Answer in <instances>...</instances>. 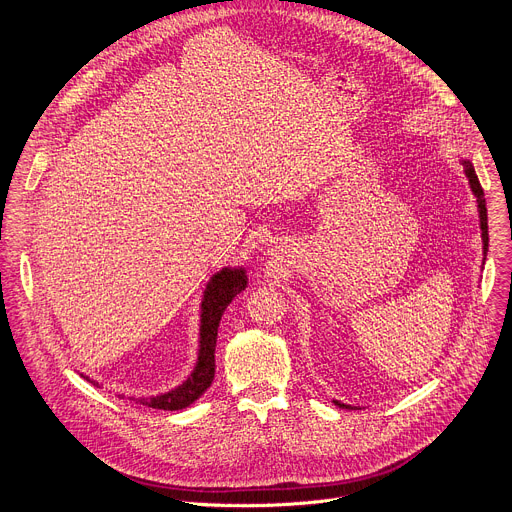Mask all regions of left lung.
<instances>
[{
  "label": "left lung",
  "mask_w": 512,
  "mask_h": 512,
  "mask_svg": "<svg viewBox=\"0 0 512 512\" xmlns=\"http://www.w3.org/2000/svg\"><path fill=\"white\" fill-rule=\"evenodd\" d=\"M462 166H464V174L468 178V184L472 188V194L476 196V204H478V216H480V231H482V247H484V259H486V251H488V214H486V198H484V190L480 186V180L474 172V166L470 160H462ZM334 405H338L340 409H352L350 405L346 403H340V401H334Z\"/></svg>",
  "instance_id": "obj_1"
}]
</instances>
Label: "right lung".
<instances>
[{"label":"right lung","mask_w":512,"mask_h":512,"mask_svg":"<svg viewBox=\"0 0 512 512\" xmlns=\"http://www.w3.org/2000/svg\"><path fill=\"white\" fill-rule=\"evenodd\" d=\"M245 287H247L245 267H223L221 271H216L206 283V289L202 294L198 358L190 377L168 393H162L156 397H139V399L129 397V401L148 405L152 409H164V411H180L192 405L210 387L214 379V348H216L218 324H221V318L227 306L233 302L237 294H241ZM85 379L99 387L97 381L89 377Z\"/></svg>","instance_id":"add662e5"}]
</instances>
